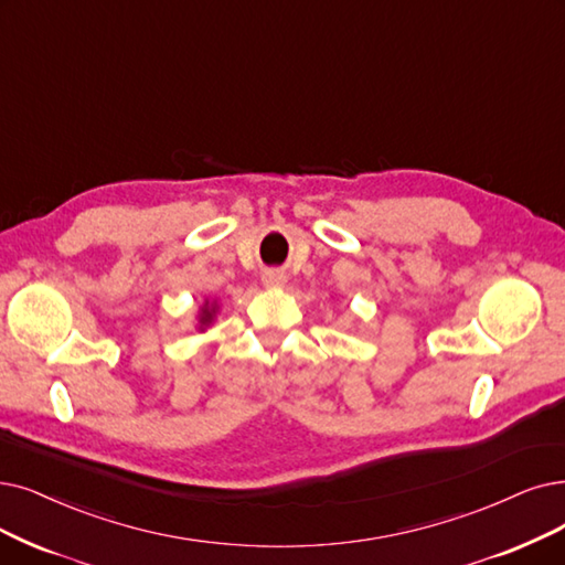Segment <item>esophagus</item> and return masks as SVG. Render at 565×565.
I'll list each match as a JSON object with an SVG mask.
<instances>
[{
	"mask_svg": "<svg viewBox=\"0 0 565 565\" xmlns=\"http://www.w3.org/2000/svg\"><path fill=\"white\" fill-rule=\"evenodd\" d=\"M262 282H264V287H268V289H280V287L287 285V276H285V270L268 268V270H264Z\"/></svg>",
	"mask_w": 565,
	"mask_h": 565,
	"instance_id": "1",
	"label": "esophagus"
}]
</instances>
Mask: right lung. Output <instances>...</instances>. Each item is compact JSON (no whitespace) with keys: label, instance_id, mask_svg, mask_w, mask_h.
Here are the masks:
<instances>
[{"label":"right lung","instance_id":"add662e5","mask_svg":"<svg viewBox=\"0 0 565 565\" xmlns=\"http://www.w3.org/2000/svg\"><path fill=\"white\" fill-rule=\"evenodd\" d=\"M217 310H220V303L217 301H204L199 306V312H196V329L199 331H206V327H211L217 318Z\"/></svg>","mask_w":565,"mask_h":565}]
</instances>
